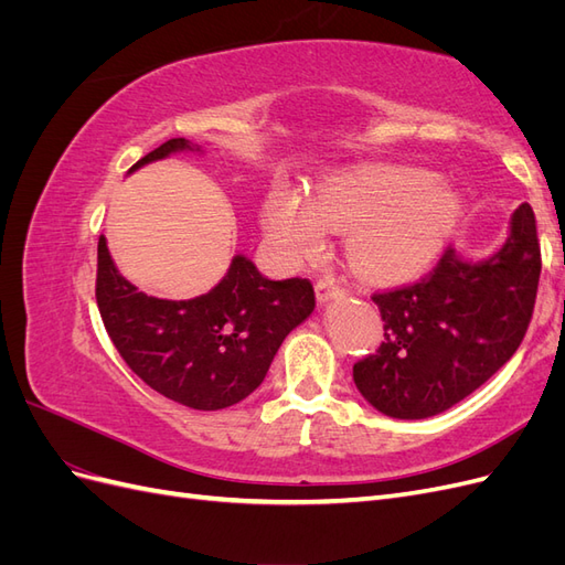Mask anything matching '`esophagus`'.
<instances>
[{
	"instance_id": "1",
	"label": "esophagus",
	"mask_w": 565,
	"mask_h": 565,
	"mask_svg": "<svg viewBox=\"0 0 565 565\" xmlns=\"http://www.w3.org/2000/svg\"><path fill=\"white\" fill-rule=\"evenodd\" d=\"M341 295H344V287H341L339 280H334V278H320L316 282V297H318L320 303L330 301V299H337Z\"/></svg>"
}]
</instances>
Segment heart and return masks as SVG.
Wrapping results in <instances>:
<instances>
[{
	"instance_id": "obj_1",
	"label": "heart",
	"mask_w": 565,
	"mask_h": 565,
	"mask_svg": "<svg viewBox=\"0 0 565 565\" xmlns=\"http://www.w3.org/2000/svg\"><path fill=\"white\" fill-rule=\"evenodd\" d=\"M461 198L446 181L415 167H363L318 185L313 198L270 188L262 207L268 243L287 262L313 259L328 231L349 233L347 256L374 282L415 278L450 241Z\"/></svg>"
}]
</instances>
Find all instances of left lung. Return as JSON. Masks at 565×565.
<instances>
[{"mask_svg":"<svg viewBox=\"0 0 565 565\" xmlns=\"http://www.w3.org/2000/svg\"><path fill=\"white\" fill-rule=\"evenodd\" d=\"M540 243L527 202L507 243L483 262L452 247L415 285L374 295L384 341L353 365L363 398L396 419H424L467 398L516 353L533 318Z\"/></svg>","mask_w":565,"mask_h":565,"instance_id":"obj_1","label":"left lung"}]
</instances>
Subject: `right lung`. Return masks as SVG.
<instances>
[{
    "label": "right lung",
    "mask_w": 565,
    "mask_h": 565,
    "mask_svg": "<svg viewBox=\"0 0 565 565\" xmlns=\"http://www.w3.org/2000/svg\"><path fill=\"white\" fill-rule=\"evenodd\" d=\"M181 150L200 148L169 139L129 172ZM96 303L131 372L164 398L207 413L241 403L264 382L282 339L313 313L316 295L306 278L268 280L237 254L207 295L148 297L122 278L100 235Z\"/></svg>",
    "instance_id": "1"
}]
</instances>
